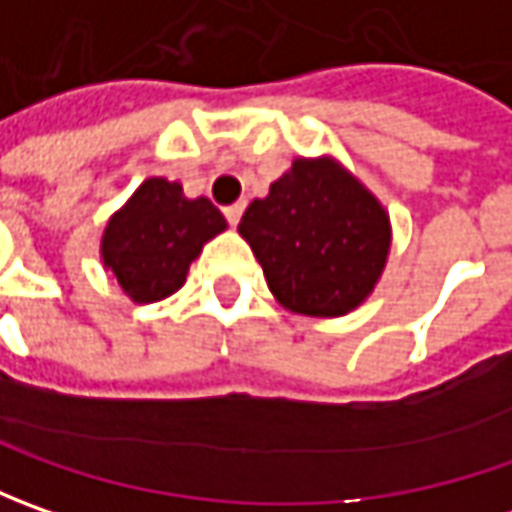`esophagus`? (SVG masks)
I'll use <instances>...</instances> for the list:
<instances>
[{
    "instance_id": "obj_1",
    "label": "esophagus",
    "mask_w": 512,
    "mask_h": 512,
    "mask_svg": "<svg viewBox=\"0 0 512 512\" xmlns=\"http://www.w3.org/2000/svg\"><path fill=\"white\" fill-rule=\"evenodd\" d=\"M242 213H245V202H236V205L225 207V216H227V222H230V225H239Z\"/></svg>"
}]
</instances>
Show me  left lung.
Masks as SVG:
<instances>
[{
  "mask_svg": "<svg viewBox=\"0 0 512 512\" xmlns=\"http://www.w3.org/2000/svg\"><path fill=\"white\" fill-rule=\"evenodd\" d=\"M279 305L313 319L362 307L382 279L393 225L387 207L330 153L296 156L239 222Z\"/></svg>",
  "mask_w": 512,
  "mask_h": 512,
  "instance_id": "left-lung-1",
  "label": "left lung"
}]
</instances>
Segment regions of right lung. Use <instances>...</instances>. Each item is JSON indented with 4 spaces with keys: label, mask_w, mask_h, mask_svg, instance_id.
<instances>
[{
    "label": "right lung",
    "mask_w": 512,
    "mask_h": 512,
    "mask_svg": "<svg viewBox=\"0 0 512 512\" xmlns=\"http://www.w3.org/2000/svg\"><path fill=\"white\" fill-rule=\"evenodd\" d=\"M225 230L207 196L190 199L182 182L150 176L105 222L99 259L133 305H153L185 285L190 262Z\"/></svg>",
    "instance_id": "right-lung-1"
}]
</instances>
